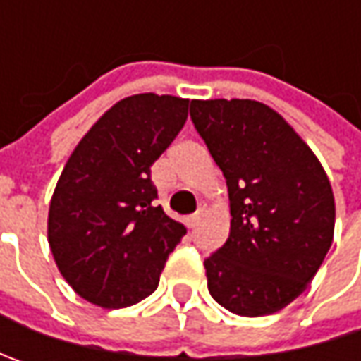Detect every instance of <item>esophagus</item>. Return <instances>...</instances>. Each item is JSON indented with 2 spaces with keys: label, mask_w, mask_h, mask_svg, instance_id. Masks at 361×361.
Masks as SVG:
<instances>
[{
  "label": "esophagus",
  "mask_w": 361,
  "mask_h": 361,
  "mask_svg": "<svg viewBox=\"0 0 361 361\" xmlns=\"http://www.w3.org/2000/svg\"><path fill=\"white\" fill-rule=\"evenodd\" d=\"M202 216V211H197V213H192V215L187 216V227L188 229H195L197 227V223L201 221Z\"/></svg>",
  "instance_id": "34e87169"
}]
</instances>
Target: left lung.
Returning a JSON list of instances; mask_svg holds the SVG:
<instances>
[{
	"instance_id": "8db88e82",
	"label": "left lung",
	"mask_w": 361,
	"mask_h": 361,
	"mask_svg": "<svg viewBox=\"0 0 361 361\" xmlns=\"http://www.w3.org/2000/svg\"><path fill=\"white\" fill-rule=\"evenodd\" d=\"M190 118L229 188V239L204 259L209 293L243 317L279 312L305 291L334 241L326 171L257 100H192Z\"/></svg>"
}]
</instances>
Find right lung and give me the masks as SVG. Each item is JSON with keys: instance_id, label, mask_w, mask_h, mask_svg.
Here are the masks:
<instances>
[{"instance_id": "obj_1", "label": "right lung", "mask_w": 361, "mask_h": 361, "mask_svg": "<svg viewBox=\"0 0 361 361\" xmlns=\"http://www.w3.org/2000/svg\"><path fill=\"white\" fill-rule=\"evenodd\" d=\"M188 116V100L134 94L106 110L63 166L51 195L48 243L80 298L120 310L148 298L187 235L157 204L150 166Z\"/></svg>"}]
</instances>
